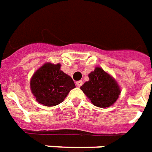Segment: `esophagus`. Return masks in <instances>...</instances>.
<instances>
[{"label":"esophagus","instance_id":"obj_1","mask_svg":"<svg viewBox=\"0 0 152 152\" xmlns=\"http://www.w3.org/2000/svg\"><path fill=\"white\" fill-rule=\"evenodd\" d=\"M76 85L78 86V87H80L82 85H83V81L82 80H79V81L76 82Z\"/></svg>","mask_w":152,"mask_h":152}]
</instances>
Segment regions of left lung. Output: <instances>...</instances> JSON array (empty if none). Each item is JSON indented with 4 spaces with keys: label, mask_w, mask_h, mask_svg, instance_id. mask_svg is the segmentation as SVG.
<instances>
[{
    "label": "left lung",
    "mask_w": 152,
    "mask_h": 152,
    "mask_svg": "<svg viewBox=\"0 0 152 152\" xmlns=\"http://www.w3.org/2000/svg\"><path fill=\"white\" fill-rule=\"evenodd\" d=\"M88 78L89 80L85 82L80 89L94 105L110 107L118 100L121 93L118 84L102 67H96L88 74Z\"/></svg>",
    "instance_id": "left-lung-1"
}]
</instances>
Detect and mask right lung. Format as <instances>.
Here are the masks:
<instances>
[{
    "mask_svg": "<svg viewBox=\"0 0 152 152\" xmlns=\"http://www.w3.org/2000/svg\"><path fill=\"white\" fill-rule=\"evenodd\" d=\"M59 64L47 63L34 73L30 89L36 101L46 106H55L64 102L76 87L72 77L60 70Z\"/></svg>",
    "mask_w": 152,
    "mask_h": 152,
    "instance_id": "obj_1",
    "label": "right lung"
}]
</instances>
